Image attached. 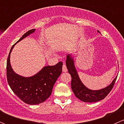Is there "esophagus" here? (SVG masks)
<instances>
[{
	"instance_id": "obj_1",
	"label": "esophagus",
	"mask_w": 124,
	"mask_h": 124,
	"mask_svg": "<svg viewBox=\"0 0 124 124\" xmlns=\"http://www.w3.org/2000/svg\"><path fill=\"white\" fill-rule=\"evenodd\" d=\"M67 71H68V70H67V67H66L65 63H63V66H62V71L64 72H67Z\"/></svg>"
}]
</instances>
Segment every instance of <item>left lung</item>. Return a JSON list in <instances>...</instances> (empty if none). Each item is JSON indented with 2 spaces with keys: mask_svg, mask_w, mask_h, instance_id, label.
Listing matches in <instances>:
<instances>
[{
  "mask_svg": "<svg viewBox=\"0 0 124 124\" xmlns=\"http://www.w3.org/2000/svg\"><path fill=\"white\" fill-rule=\"evenodd\" d=\"M98 32L100 33L98 31ZM66 65L72 78L71 85L72 91L76 97L83 102H93L103 100L112 89L117 78L116 76L111 84L105 88L93 91L86 87L81 82L74 66V59L70 54L67 56Z\"/></svg>",
  "mask_w": 124,
  "mask_h": 124,
  "instance_id": "8db88e82",
  "label": "left lung"
}]
</instances>
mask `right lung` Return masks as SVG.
Returning <instances> with one entry per match:
<instances>
[{"instance_id": "right-lung-1", "label": "right lung", "mask_w": 124, "mask_h": 124, "mask_svg": "<svg viewBox=\"0 0 124 124\" xmlns=\"http://www.w3.org/2000/svg\"><path fill=\"white\" fill-rule=\"evenodd\" d=\"M35 29L30 30L12 46L9 53L7 64L8 83L14 93L25 103L31 105L38 104L44 102L50 96L53 86L62 71V62L53 66H46L34 76L25 77L16 74L10 63V54L15 45L32 34Z\"/></svg>"}]
</instances>
